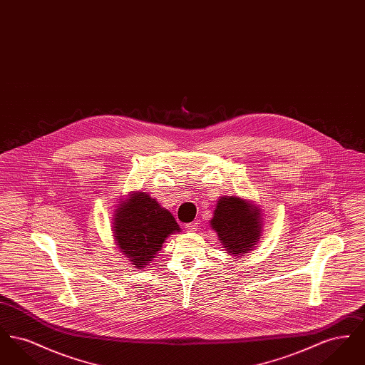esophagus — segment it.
<instances>
[{
    "instance_id": "34e87169",
    "label": "esophagus",
    "mask_w": 365,
    "mask_h": 365,
    "mask_svg": "<svg viewBox=\"0 0 365 365\" xmlns=\"http://www.w3.org/2000/svg\"><path fill=\"white\" fill-rule=\"evenodd\" d=\"M197 227H198V222H192V223L186 225V230L190 231V232H194V231H197Z\"/></svg>"
}]
</instances>
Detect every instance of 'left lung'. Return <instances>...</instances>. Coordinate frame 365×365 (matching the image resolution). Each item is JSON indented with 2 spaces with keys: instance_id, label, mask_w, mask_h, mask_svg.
<instances>
[{
  "instance_id": "left-lung-1",
  "label": "left lung",
  "mask_w": 365,
  "mask_h": 365,
  "mask_svg": "<svg viewBox=\"0 0 365 365\" xmlns=\"http://www.w3.org/2000/svg\"><path fill=\"white\" fill-rule=\"evenodd\" d=\"M260 209L240 197H220L210 227L217 232L227 253L241 257L259 243L261 238Z\"/></svg>"
}]
</instances>
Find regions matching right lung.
<instances>
[{
    "label": "right lung",
    "mask_w": 365,
    "mask_h": 365,
    "mask_svg": "<svg viewBox=\"0 0 365 365\" xmlns=\"http://www.w3.org/2000/svg\"><path fill=\"white\" fill-rule=\"evenodd\" d=\"M115 245L135 268H145L156 257L163 243L180 232L174 216L145 191L128 194L115 210Z\"/></svg>",
    "instance_id": "add662e5"
}]
</instances>
